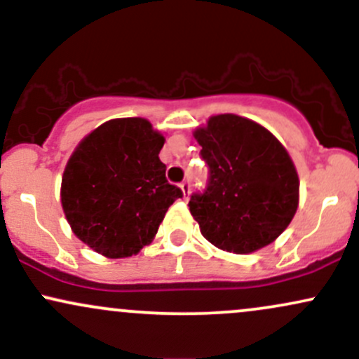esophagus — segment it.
<instances>
[{
	"mask_svg": "<svg viewBox=\"0 0 359 359\" xmlns=\"http://www.w3.org/2000/svg\"><path fill=\"white\" fill-rule=\"evenodd\" d=\"M180 189H182V192H184V199H187L189 192H191V184H189L187 180H185V182L180 184Z\"/></svg>",
	"mask_w": 359,
	"mask_h": 359,
	"instance_id": "esophagus-1",
	"label": "esophagus"
}]
</instances>
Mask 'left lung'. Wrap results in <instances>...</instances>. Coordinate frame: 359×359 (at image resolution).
I'll use <instances>...</instances> for the list:
<instances>
[{
    "instance_id": "obj_1",
    "label": "left lung",
    "mask_w": 359,
    "mask_h": 359,
    "mask_svg": "<svg viewBox=\"0 0 359 359\" xmlns=\"http://www.w3.org/2000/svg\"><path fill=\"white\" fill-rule=\"evenodd\" d=\"M209 184L189 201L203 236L216 248L248 255L287 229L299 208V175L287 148L265 126L216 114L194 131Z\"/></svg>"
}]
</instances>
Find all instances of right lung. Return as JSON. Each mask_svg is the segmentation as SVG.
Masks as SVG:
<instances>
[{
	"label": "right lung",
	"mask_w": 359,
	"mask_h": 359,
	"mask_svg": "<svg viewBox=\"0 0 359 359\" xmlns=\"http://www.w3.org/2000/svg\"><path fill=\"white\" fill-rule=\"evenodd\" d=\"M165 138L145 118H116L81 140L64 168L60 203L72 233L106 258L150 245L182 191L158 154Z\"/></svg>",
	"instance_id": "right-lung-1"
}]
</instances>
